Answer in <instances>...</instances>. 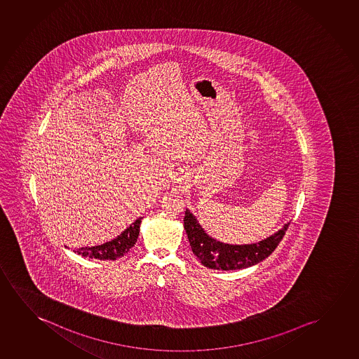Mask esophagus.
<instances>
[{"mask_svg":"<svg viewBox=\"0 0 359 359\" xmlns=\"http://www.w3.org/2000/svg\"><path fill=\"white\" fill-rule=\"evenodd\" d=\"M182 177H179V179H177V182H182Z\"/></svg>","mask_w":359,"mask_h":359,"instance_id":"1","label":"esophagus"}]
</instances>
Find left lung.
Wrapping results in <instances>:
<instances>
[{
  "label": "left lung",
  "instance_id": "left-lung-1",
  "mask_svg": "<svg viewBox=\"0 0 359 359\" xmlns=\"http://www.w3.org/2000/svg\"><path fill=\"white\" fill-rule=\"evenodd\" d=\"M288 226L290 222L275 234L259 243L234 245L222 243L208 236L190 210L185 211L184 217V228L192 252L201 261L202 265L213 270H241L265 260L280 244Z\"/></svg>",
  "mask_w": 359,
  "mask_h": 359
}]
</instances>
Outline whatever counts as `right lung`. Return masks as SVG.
Here are the masks:
<instances>
[{
  "mask_svg": "<svg viewBox=\"0 0 359 359\" xmlns=\"http://www.w3.org/2000/svg\"><path fill=\"white\" fill-rule=\"evenodd\" d=\"M141 219L142 217H140L138 219L133 222V224H130L125 231L116 236L113 241H107L102 245L86 246L81 248L77 250L79 255L83 257H89V259H98V260H116L118 257H123L125 254H128L130 249L135 246L137 241L138 234H140V226H141Z\"/></svg>",
  "mask_w": 359,
  "mask_h": 359,
  "instance_id": "right-lung-1",
  "label": "right lung"
}]
</instances>
